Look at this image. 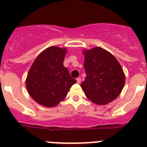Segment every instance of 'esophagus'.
Instances as JSON below:
<instances>
[{
  "label": "esophagus",
  "instance_id": "1",
  "mask_svg": "<svg viewBox=\"0 0 147 147\" xmlns=\"http://www.w3.org/2000/svg\"><path fill=\"white\" fill-rule=\"evenodd\" d=\"M76 82H77V83H79V84H80V83L81 82V78L78 77L77 79H76Z\"/></svg>",
  "mask_w": 147,
  "mask_h": 147
}]
</instances>
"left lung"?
<instances>
[{
  "mask_svg": "<svg viewBox=\"0 0 147 147\" xmlns=\"http://www.w3.org/2000/svg\"><path fill=\"white\" fill-rule=\"evenodd\" d=\"M86 73L81 87L87 98L99 105H107L117 98L124 88L125 75L113 54L102 48L83 51Z\"/></svg>",
  "mask_w": 147,
  "mask_h": 147,
  "instance_id": "8db88e82",
  "label": "left lung"
}]
</instances>
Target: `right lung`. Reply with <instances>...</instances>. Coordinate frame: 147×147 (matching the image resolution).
<instances>
[{
  "label": "right lung",
  "mask_w": 147,
  "mask_h": 147,
  "mask_svg": "<svg viewBox=\"0 0 147 147\" xmlns=\"http://www.w3.org/2000/svg\"><path fill=\"white\" fill-rule=\"evenodd\" d=\"M66 49L51 46L37 56L26 80L27 90L35 102L55 107L64 99L76 82L63 65Z\"/></svg>",
  "instance_id": "1"
}]
</instances>
